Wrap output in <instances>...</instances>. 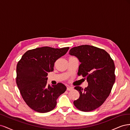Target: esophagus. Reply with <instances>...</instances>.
Returning <instances> with one entry per match:
<instances>
[{
  "label": "esophagus",
  "mask_w": 130,
  "mask_h": 130,
  "mask_svg": "<svg viewBox=\"0 0 130 130\" xmlns=\"http://www.w3.org/2000/svg\"><path fill=\"white\" fill-rule=\"evenodd\" d=\"M72 89H73V87H70V86H68V87H67V90H72Z\"/></svg>",
  "instance_id": "esophagus-1"
}]
</instances>
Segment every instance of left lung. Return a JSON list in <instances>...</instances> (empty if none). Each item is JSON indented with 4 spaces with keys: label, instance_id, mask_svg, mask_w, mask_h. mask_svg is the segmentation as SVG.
<instances>
[{
    "label": "left lung",
    "instance_id": "1",
    "mask_svg": "<svg viewBox=\"0 0 130 130\" xmlns=\"http://www.w3.org/2000/svg\"><path fill=\"white\" fill-rule=\"evenodd\" d=\"M69 54L79 60L77 74L86 78L88 84L85 89L74 88L80 97L74 105L81 111H93L103 105L111 93L116 80L115 63L105 50L92 45L74 47Z\"/></svg>",
    "mask_w": 130,
    "mask_h": 130
}]
</instances>
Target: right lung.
I'll return each mask as SVG.
<instances>
[{"mask_svg": "<svg viewBox=\"0 0 130 130\" xmlns=\"http://www.w3.org/2000/svg\"><path fill=\"white\" fill-rule=\"evenodd\" d=\"M69 49L37 48L27 51L18 62V88L26 104L34 111L39 113L52 111L56 107L57 98L66 90V86L62 83L47 85V75L54 70V63Z\"/></svg>", "mask_w": 130, "mask_h": 130, "instance_id": "add662e5", "label": "right lung"}]
</instances>
